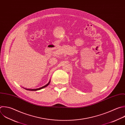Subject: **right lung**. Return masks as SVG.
Wrapping results in <instances>:
<instances>
[{
    "label": "right lung",
    "mask_w": 125,
    "mask_h": 125,
    "mask_svg": "<svg viewBox=\"0 0 125 125\" xmlns=\"http://www.w3.org/2000/svg\"><path fill=\"white\" fill-rule=\"evenodd\" d=\"M50 82H51V80H50L49 82H48V83L46 85H45V86H42V87H41L39 88H37V89H27V88H24L25 89H26V90H29V91H38V90H41V89H42L46 87L47 86H48L49 85V84L50 83Z\"/></svg>",
    "instance_id": "add662e5"
}]
</instances>
